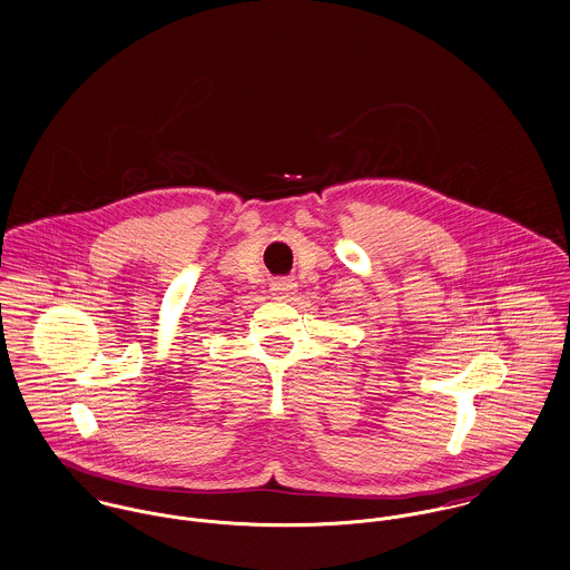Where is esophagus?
Segmentation results:
<instances>
[{"mask_svg": "<svg viewBox=\"0 0 570 570\" xmlns=\"http://www.w3.org/2000/svg\"><path fill=\"white\" fill-rule=\"evenodd\" d=\"M295 291V284L291 279H275L271 284V293L275 295V299H288Z\"/></svg>", "mask_w": 570, "mask_h": 570, "instance_id": "esophagus-1", "label": "esophagus"}]
</instances>
